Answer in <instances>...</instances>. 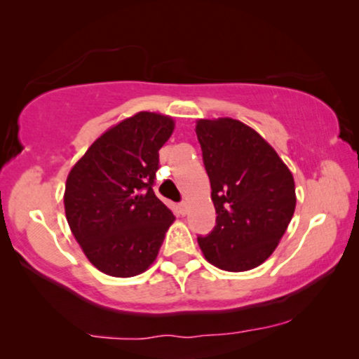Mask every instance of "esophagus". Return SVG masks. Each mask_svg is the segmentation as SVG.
<instances>
[{"instance_id":"1","label":"esophagus","mask_w":359,"mask_h":359,"mask_svg":"<svg viewBox=\"0 0 359 359\" xmlns=\"http://www.w3.org/2000/svg\"><path fill=\"white\" fill-rule=\"evenodd\" d=\"M179 208L182 211V215L187 213V208H189V205H187V201H182V203L179 205Z\"/></svg>"}]
</instances>
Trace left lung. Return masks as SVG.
Segmentation results:
<instances>
[{
	"label": "left lung",
	"mask_w": 359,
	"mask_h": 359,
	"mask_svg": "<svg viewBox=\"0 0 359 359\" xmlns=\"http://www.w3.org/2000/svg\"><path fill=\"white\" fill-rule=\"evenodd\" d=\"M196 138L211 184L216 226L198 237L211 265L247 271L273 254L296 208L291 170L278 153L239 120H196Z\"/></svg>",
	"instance_id": "1"
}]
</instances>
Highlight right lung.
<instances>
[{
    "label": "right lung",
    "instance_id": "1",
    "mask_svg": "<svg viewBox=\"0 0 359 359\" xmlns=\"http://www.w3.org/2000/svg\"><path fill=\"white\" fill-rule=\"evenodd\" d=\"M172 117L138 112L104 131L69 170L65 213L74 239L99 271L117 278L154 264L175 216L153 191L159 149Z\"/></svg>",
    "mask_w": 359,
    "mask_h": 359
}]
</instances>
